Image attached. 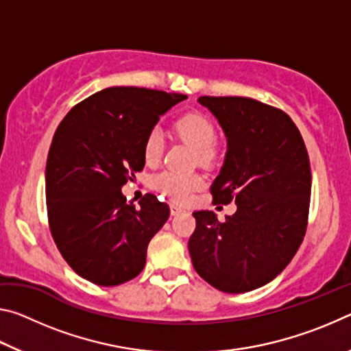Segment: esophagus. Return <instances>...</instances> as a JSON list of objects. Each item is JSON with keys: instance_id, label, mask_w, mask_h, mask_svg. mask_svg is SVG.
<instances>
[{"instance_id": "34e87169", "label": "esophagus", "mask_w": 351, "mask_h": 351, "mask_svg": "<svg viewBox=\"0 0 351 351\" xmlns=\"http://www.w3.org/2000/svg\"><path fill=\"white\" fill-rule=\"evenodd\" d=\"M184 209L182 207H180L178 204H170V213L171 215H180V213H182Z\"/></svg>"}]
</instances>
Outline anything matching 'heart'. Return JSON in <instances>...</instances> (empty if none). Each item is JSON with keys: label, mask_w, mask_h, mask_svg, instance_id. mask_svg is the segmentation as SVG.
Listing matches in <instances>:
<instances>
[{"label": "heart", "mask_w": 351, "mask_h": 351, "mask_svg": "<svg viewBox=\"0 0 351 351\" xmlns=\"http://www.w3.org/2000/svg\"><path fill=\"white\" fill-rule=\"evenodd\" d=\"M175 132L180 138L197 150L201 164H209L217 156L215 142L217 132L213 123L201 112H189L180 117L175 123ZM164 138L161 130L153 128L144 141V158L148 164L156 162L161 158ZM153 186L158 192L175 201H186L195 190L203 186V178L195 173H178L162 171L154 176Z\"/></svg>", "instance_id": "obj_1"}]
</instances>
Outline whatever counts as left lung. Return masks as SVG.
<instances>
[{"mask_svg":"<svg viewBox=\"0 0 351 351\" xmlns=\"http://www.w3.org/2000/svg\"><path fill=\"white\" fill-rule=\"evenodd\" d=\"M228 142L213 181V204L235 201L224 221L197 210L189 240L193 268L223 293L265 287L280 274L304 241L311 195L305 142L291 117L249 97L203 96Z\"/></svg>","mask_w":351,"mask_h":351,"instance_id":"obj_1","label":"left lung"}]
</instances>
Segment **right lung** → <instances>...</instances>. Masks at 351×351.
Returning <instances> with one entry per match:
<instances>
[{
  "instance_id": "1",
  "label": "right lung",
  "mask_w": 351,
  "mask_h": 351,
  "mask_svg": "<svg viewBox=\"0 0 351 351\" xmlns=\"http://www.w3.org/2000/svg\"><path fill=\"white\" fill-rule=\"evenodd\" d=\"M186 94L112 86L75 105L58 125L46 162L52 239L80 277L100 287L132 280L170 209L147 193L139 207L122 186L145 165L144 141Z\"/></svg>"
}]
</instances>
